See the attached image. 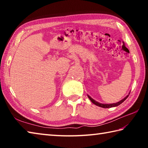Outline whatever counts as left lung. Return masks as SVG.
<instances>
[{
    "label": "left lung",
    "mask_w": 148,
    "mask_h": 148,
    "mask_svg": "<svg viewBox=\"0 0 148 148\" xmlns=\"http://www.w3.org/2000/svg\"><path fill=\"white\" fill-rule=\"evenodd\" d=\"M129 94H130V92H129L128 95H127V96L125 97L124 99H123L120 101L116 102V103H113V104H102V103H100V102H97L96 101H95L93 99H92L91 97H90L89 95H87V97H89V99L90 101H91L94 104L96 105V106H98L101 107V108H112V107L117 106H119V105L121 104V103H123V102L125 101V100L127 99V97H129Z\"/></svg>",
    "instance_id": "1"
}]
</instances>
